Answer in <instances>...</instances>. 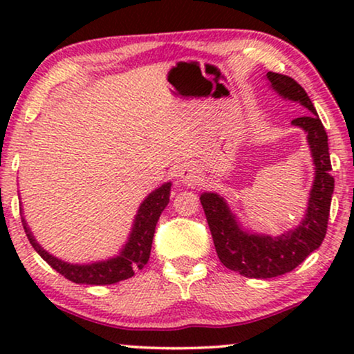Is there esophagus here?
Wrapping results in <instances>:
<instances>
[{
  "mask_svg": "<svg viewBox=\"0 0 354 354\" xmlns=\"http://www.w3.org/2000/svg\"><path fill=\"white\" fill-rule=\"evenodd\" d=\"M198 177H200V174H198V169L193 166V164H183L176 171V178L178 183H183V185H195Z\"/></svg>",
  "mask_w": 354,
  "mask_h": 354,
  "instance_id": "esophagus-1",
  "label": "esophagus"
}]
</instances>
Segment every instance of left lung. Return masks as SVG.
I'll list each match as a JSON object with an SVG mask.
<instances>
[{"label":"left lung","instance_id":"8db88e82","mask_svg":"<svg viewBox=\"0 0 354 354\" xmlns=\"http://www.w3.org/2000/svg\"><path fill=\"white\" fill-rule=\"evenodd\" d=\"M270 86L285 100L297 101L309 114L292 120L293 125L306 132L316 166L314 185L309 193L308 209L297 229L280 236L248 234L240 229L235 216L224 198L216 193H203L200 201L205 209L207 225L221 263L250 279H272L292 272L314 250H317L327 234L328 212L333 193L332 164L328 156L327 132L319 119L316 108L301 85L292 77L268 72Z\"/></svg>","mask_w":354,"mask_h":354}]
</instances>
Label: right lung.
<instances>
[{
  "label": "right lung",
  "mask_w": 354,
  "mask_h": 354,
  "mask_svg": "<svg viewBox=\"0 0 354 354\" xmlns=\"http://www.w3.org/2000/svg\"><path fill=\"white\" fill-rule=\"evenodd\" d=\"M171 195V182L164 183L156 190L149 193L145 198V201L140 206V209L135 216L132 232L127 243L120 253L114 258L101 261V263L91 264H69L64 261L55 258L50 253H46L37 240L33 239L30 229L26 224V219L22 217V225L26 230L27 239L30 241L33 248L48 264L51 266L56 272L64 275L71 282L85 283V285H111L118 283L120 280L130 279L135 274V270L143 269V266L148 263L149 253H151V243L154 236V229L159 221V216L164 211V207L169 203Z\"/></svg>",
  "instance_id": "obj_1"
}]
</instances>
